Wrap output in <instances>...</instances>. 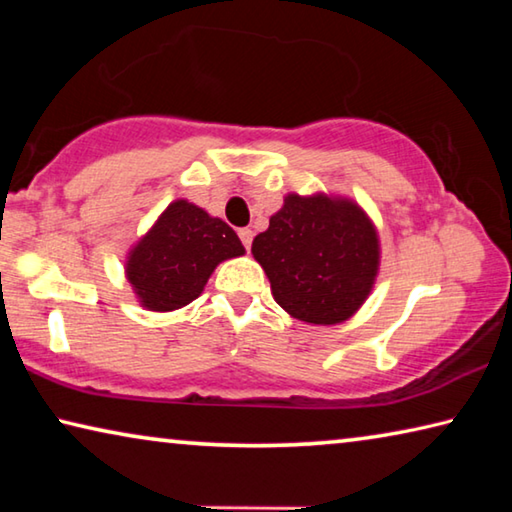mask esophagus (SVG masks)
Instances as JSON below:
<instances>
[{
	"instance_id": "1",
	"label": "esophagus",
	"mask_w": 512,
	"mask_h": 512,
	"mask_svg": "<svg viewBox=\"0 0 512 512\" xmlns=\"http://www.w3.org/2000/svg\"><path fill=\"white\" fill-rule=\"evenodd\" d=\"M239 239H241V244H244V248L248 250L250 244H253V230H250V228H241V230H239Z\"/></svg>"
}]
</instances>
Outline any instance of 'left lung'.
<instances>
[{
  "label": "left lung",
  "mask_w": 512,
  "mask_h": 512,
  "mask_svg": "<svg viewBox=\"0 0 512 512\" xmlns=\"http://www.w3.org/2000/svg\"><path fill=\"white\" fill-rule=\"evenodd\" d=\"M253 257L289 316L336 325L357 314L375 287L379 235L350 198L287 194L253 239Z\"/></svg>",
  "instance_id": "left-lung-1"
}]
</instances>
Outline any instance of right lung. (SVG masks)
<instances>
[{"mask_svg": "<svg viewBox=\"0 0 512 512\" xmlns=\"http://www.w3.org/2000/svg\"><path fill=\"white\" fill-rule=\"evenodd\" d=\"M244 253L228 223L178 198L128 250L126 277L144 309L173 311L201 296L216 266Z\"/></svg>", "mask_w": 512, "mask_h": 512, "instance_id": "add662e5", "label": "right lung"}]
</instances>
